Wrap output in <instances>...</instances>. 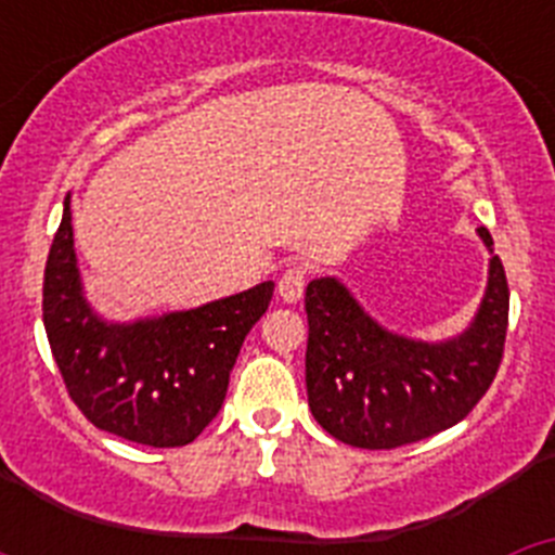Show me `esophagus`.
Segmentation results:
<instances>
[{
  "label": "esophagus",
  "mask_w": 555,
  "mask_h": 555,
  "mask_svg": "<svg viewBox=\"0 0 555 555\" xmlns=\"http://www.w3.org/2000/svg\"><path fill=\"white\" fill-rule=\"evenodd\" d=\"M308 267L306 263H288L283 269L281 281H278V294H281L283 302H297L302 297V288H306Z\"/></svg>",
  "instance_id": "34e87169"
}]
</instances>
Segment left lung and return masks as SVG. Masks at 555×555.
<instances>
[{
    "label": "left lung",
    "instance_id": "obj_1",
    "mask_svg": "<svg viewBox=\"0 0 555 555\" xmlns=\"http://www.w3.org/2000/svg\"><path fill=\"white\" fill-rule=\"evenodd\" d=\"M480 238L492 247L487 228ZM306 389L313 420L338 442L395 450L461 423L503 361L508 283L498 255L473 327L444 345L384 331L333 278L306 288Z\"/></svg>",
    "mask_w": 555,
    "mask_h": 555
}]
</instances>
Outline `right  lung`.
I'll return each mask as SVG.
<instances>
[{"label":"right lung","mask_w":555,"mask_h":555,"mask_svg":"<svg viewBox=\"0 0 555 555\" xmlns=\"http://www.w3.org/2000/svg\"><path fill=\"white\" fill-rule=\"evenodd\" d=\"M272 292L267 281L194 311L107 325L82 300L66 197L43 272V327L88 423L146 448H183L222 409L235 356Z\"/></svg>","instance_id":"add662e5"}]
</instances>
